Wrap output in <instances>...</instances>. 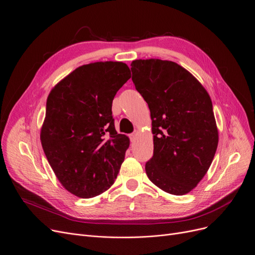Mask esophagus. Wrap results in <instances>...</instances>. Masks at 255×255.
Segmentation results:
<instances>
[{"label":"esophagus","mask_w":255,"mask_h":255,"mask_svg":"<svg viewBox=\"0 0 255 255\" xmlns=\"http://www.w3.org/2000/svg\"><path fill=\"white\" fill-rule=\"evenodd\" d=\"M136 134H137V132H136V131H134L133 133H131V134L129 135V137H130V139H131V142H133V140L135 139V137H136Z\"/></svg>","instance_id":"esophagus-1"}]
</instances>
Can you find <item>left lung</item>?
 I'll use <instances>...</instances> for the list:
<instances>
[{
    "mask_svg": "<svg viewBox=\"0 0 255 255\" xmlns=\"http://www.w3.org/2000/svg\"><path fill=\"white\" fill-rule=\"evenodd\" d=\"M132 82L150 109L153 156L147 176L159 189L184 195L208 171L219 131L208 92L178 64L158 59L131 63Z\"/></svg>",
    "mask_w": 255,
    "mask_h": 255,
    "instance_id": "8db88e82",
    "label": "left lung"
}]
</instances>
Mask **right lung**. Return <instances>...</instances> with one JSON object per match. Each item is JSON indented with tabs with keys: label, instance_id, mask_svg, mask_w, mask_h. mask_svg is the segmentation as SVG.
Instances as JSON below:
<instances>
[{
	"label": "right lung",
	"instance_id": "obj_1",
	"mask_svg": "<svg viewBox=\"0 0 255 255\" xmlns=\"http://www.w3.org/2000/svg\"><path fill=\"white\" fill-rule=\"evenodd\" d=\"M130 78L125 63H90L47 98L42 147L60 183L75 196L89 199L115 183L130 142L115 128L112 101Z\"/></svg>",
	"mask_w": 255,
	"mask_h": 255
}]
</instances>
